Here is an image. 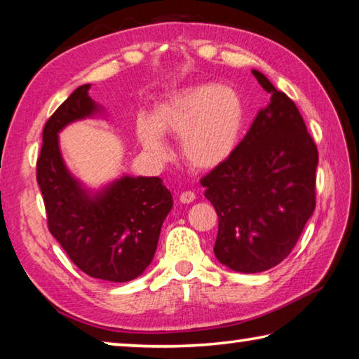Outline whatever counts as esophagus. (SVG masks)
Returning a JSON list of instances; mask_svg holds the SVG:
<instances>
[{"instance_id":"esophagus-1","label":"esophagus","mask_w":359,"mask_h":359,"mask_svg":"<svg viewBox=\"0 0 359 359\" xmlns=\"http://www.w3.org/2000/svg\"><path fill=\"white\" fill-rule=\"evenodd\" d=\"M194 198H196V194H194L193 191H184V193H180V196H179L180 203H184V204L193 203Z\"/></svg>"}]
</instances>
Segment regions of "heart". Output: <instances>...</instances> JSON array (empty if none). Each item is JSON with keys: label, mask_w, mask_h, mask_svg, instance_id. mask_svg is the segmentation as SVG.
Segmentation results:
<instances>
[{"label": "heart", "mask_w": 359, "mask_h": 359, "mask_svg": "<svg viewBox=\"0 0 359 359\" xmlns=\"http://www.w3.org/2000/svg\"><path fill=\"white\" fill-rule=\"evenodd\" d=\"M245 125V106L238 90L215 83L194 85L156 107L155 121H137L144 149L158 161L171 158L161 131L182 139V155L193 168L220 166L238 147Z\"/></svg>", "instance_id": "heart-1"}]
</instances>
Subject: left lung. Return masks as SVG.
Returning <instances> with one entry per match:
<instances>
[{
    "instance_id": "8db88e82",
    "label": "left lung",
    "mask_w": 359,
    "mask_h": 359,
    "mask_svg": "<svg viewBox=\"0 0 359 359\" xmlns=\"http://www.w3.org/2000/svg\"><path fill=\"white\" fill-rule=\"evenodd\" d=\"M271 102L226 161L201 179L218 215L214 253L229 269L255 274L293 250L315 209L318 150L302 115L259 71Z\"/></svg>"
}]
</instances>
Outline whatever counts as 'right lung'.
<instances>
[{
  "label": "right lung",
  "mask_w": 359,
  "mask_h": 359,
  "mask_svg": "<svg viewBox=\"0 0 359 359\" xmlns=\"http://www.w3.org/2000/svg\"><path fill=\"white\" fill-rule=\"evenodd\" d=\"M90 83L69 95L42 131L36 179L53 238L85 274L107 282H130L147 269L172 194L160 177L117 180L92 191L66 168L58 133L76 120L93 117L101 107L88 96Z\"/></svg>",
  "instance_id": "add662e5"
}]
</instances>
